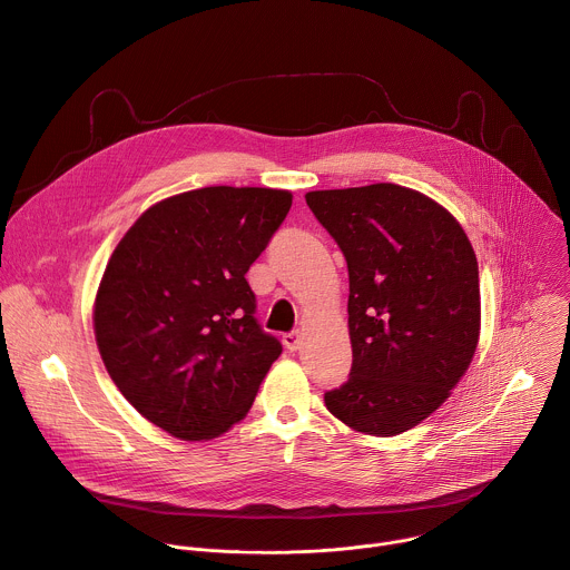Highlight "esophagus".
Here are the masks:
<instances>
[{"label":"esophagus","mask_w":570,"mask_h":570,"mask_svg":"<svg viewBox=\"0 0 570 570\" xmlns=\"http://www.w3.org/2000/svg\"><path fill=\"white\" fill-rule=\"evenodd\" d=\"M282 342H284V346H286L288 351H297V348L302 346V333H299V331L286 333V335L282 337Z\"/></svg>","instance_id":"1"}]
</instances>
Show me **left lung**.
I'll list each match as a JSON object with an SVG mask.
<instances>
[{"label": "left lung", "mask_w": 570, "mask_h": 570, "mask_svg": "<svg viewBox=\"0 0 570 570\" xmlns=\"http://www.w3.org/2000/svg\"><path fill=\"white\" fill-rule=\"evenodd\" d=\"M306 204L348 266L353 364L326 410L357 434H403L450 399L474 357L472 244L450 210L396 183L315 189Z\"/></svg>", "instance_id": "1"}]
</instances>
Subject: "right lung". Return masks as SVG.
<instances>
[{
	"label": "right lung",
	"instance_id": "1",
	"mask_svg": "<svg viewBox=\"0 0 570 570\" xmlns=\"http://www.w3.org/2000/svg\"><path fill=\"white\" fill-rule=\"evenodd\" d=\"M291 204L273 187L189 189L147 208L114 248L94 299L96 344L120 394L169 436L226 434L279 357L246 273Z\"/></svg>",
	"mask_w": 570,
	"mask_h": 570
}]
</instances>
